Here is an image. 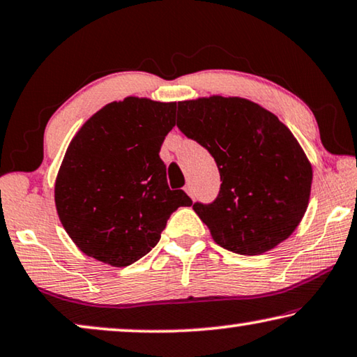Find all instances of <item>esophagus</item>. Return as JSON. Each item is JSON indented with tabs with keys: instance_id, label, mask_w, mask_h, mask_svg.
Returning a JSON list of instances; mask_svg holds the SVG:
<instances>
[{
	"instance_id": "obj_1",
	"label": "esophagus",
	"mask_w": 357,
	"mask_h": 357,
	"mask_svg": "<svg viewBox=\"0 0 357 357\" xmlns=\"http://www.w3.org/2000/svg\"><path fill=\"white\" fill-rule=\"evenodd\" d=\"M185 191H187L190 198H195V190H193V187H191V185H187V187H185Z\"/></svg>"
}]
</instances>
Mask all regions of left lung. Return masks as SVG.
<instances>
[{"label":"left lung","instance_id":"left-lung-1","mask_svg":"<svg viewBox=\"0 0 357 357\" xmlns=\"http://www.w3.org/2000/svg\"><path fill=\"white\" fill-rule=\"evenodd\" d=\"M177 127L219 167L217 198L193 204L217 245L255 256L293 234L307 209L312 167L275 114L245 98H198L178 102Z\"/></svg>","mask_w":357,"mask_h":357}]
</instances>
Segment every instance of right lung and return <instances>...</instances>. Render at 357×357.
Segmentation results:
<instances>
[{"label":"right lung","instance_id":"1","mask_svg":"<svg viewBox=\"0 0 357 357\" xmlns=\"http://www.w3.org/2000/svg\"><path fill=\"white\" fill-rule=\"evenodd\" d=\"M175 102L128 96L86 121L67 148L54 185L58 215L86 256L126 267L148 255L167 219L193 201L170 190L162 142Z\"/></svg>","mask_w":357,"mask_h":357}]
</instances>
